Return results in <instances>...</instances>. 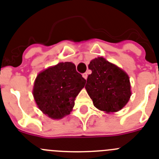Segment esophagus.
Returning a JSON list of instances; mask_svg holds the SVG:
<instances>
[{
  "mask_svg": "<svg viewBox=\"0 0 159 159\" xmlns=\"http://www.w3.org/2000/svg\"><path fill=\"white\" fill-rule=\"evenodd\" d=\"M82 77H83V78H85V79H86V78H87V77H88L87 73H84V74H82Z\"/></svg>",
  "mask_w": 159,
  "mask_h": 159,
  "instance_id": "1",
  "label": "esophagus"
}]
</instances>
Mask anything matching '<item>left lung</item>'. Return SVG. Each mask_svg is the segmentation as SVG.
Masks as SVG:
<instances>
[{"mask_svg":"<svg viewBox=\"0 0 159 159\" xmlns=\"http://www.w3.org/2000/svg\"><path fill=\"white\" fill-rule=\"evenodd\" d=\"M85 89L93 106L106 113L122 109L130 98V83L125 72L103 57L90 61Z\"/></svg>","mask_w":159,"mask_h":159,"instance_id":"8db88e82","label":"left lung"}]
</instances>
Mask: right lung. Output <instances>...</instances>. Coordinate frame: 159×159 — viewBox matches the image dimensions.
Returning <instances> with one entry per match:
<instances>
[{
  "instance_id": "obj_1",
  "label": "right lung",
  "mask_w": 159,
  "mask_h": 159,
  "mask_svg": "<svg viewBox=\"0 0 159 159\" xmlns=\"http://www.w3.org/2000/svg\"><path fill=\"white\" fill-rule=\"evenodd\" d=\"M85 79L72 62H61L40 73L34 82L35 102L49 118L59 119L70 113Z\"/></svg>"
}]
</instances>
